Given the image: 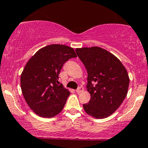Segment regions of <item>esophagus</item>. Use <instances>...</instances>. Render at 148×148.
I'll use <instances>...</instances> for the list:
<instances>
[{"instance_id": "esophagus-1", "label": "esophagus", "mask_w": 148, "mask_h": 148, "mask_svg": "<svg viewBox=\"0 0 148 148\" xmlns=\"http://www.w3.org/2000/svg\"><path fill=\"white\" fill-rule=\"evenodd\" d=\"M83 90H84V89H83V88H82V87H80L79 89H77V90H76V92H77V93H81V92H83Z\"/></svg>"}]
</instances>
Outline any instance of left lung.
<instances>
[{"label":"left lung","mask_w":148,"mask_h":148,"mask_svg":"<svg viewBox=\"0 0 148 148\" xmlns=\"http://www.w3.org/2000/svg\"><path fill=\"white\" fill-rule=\"evenodd\" d=\"M76 52L88 72L87 90L91 96L83 109L95 119L107 118L127 96L130 84L127 70L117 57L101 47L76 48Z\"/></svg>","instance_id":"8db88e82"}]
</instances>
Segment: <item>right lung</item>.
<instances>
[{
	"mask_svg": "<svg viewBox=\"0 0 148 148\" xmlns=\"http://www.w3.org/2000/svg\"><path fill=\"white\" fill-rule=\"evenodd\" d=\"M72 47L52 44L33 55L21 75V88L25 100L36 114L51 118L63 109L70 92L58 85V74L63 64L76 57Z\"/></svg>",
	"mask_w": 148,
	"mask_h": 148,
	"instance_id": "right-lung-1",
	"label": "right lung"
}]
</instances>
